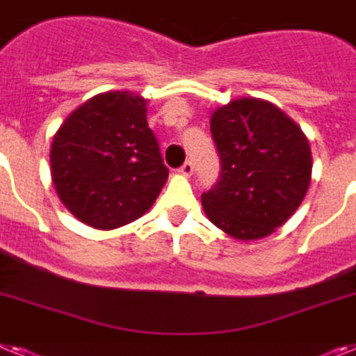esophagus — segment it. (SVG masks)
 I'll list each match as a JSON object with an SVG mask.
<instances>
[{
    "instance_id": "obj_1",
    "label": "esophagus",
    "mask_w": 356,
    "mask_h": 356,
    "mask_svg": "<svg viewBox=\"0 0 356 356\" xmlns=\"http://www.w3.org/2000/svg\"><path fill=\"white\" fill-rule=\"evenodd\" d=\"M179 172L183 173V175H186V177H190V175L193 173V163H192V161H186V163H184L183 166L179 168Z\"/></svg>"
}]
</instances>
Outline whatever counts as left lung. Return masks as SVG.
Returning a JSON list of instances; mask_svg holds the SVG:
<instances>
[{"label": "left lung", "mask_w": 356, "mask_h": 356, "mask_svg": "<svg viewBox=\"0 0 356 356\" xmlns=\"http://www.w3.org/2000/svg\"><path fill=\"white\" fill-rule=\"evenodd\" d=\"M210 130L220 177L201 201L208 219L229 237H268L297 211L312 183V148L279 106L241 97L213 110Z\"/></svg>", "instance_id": "obj_1"}]
</instances>
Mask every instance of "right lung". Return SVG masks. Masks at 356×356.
I'll list each match as a JSON object with an SVG mask.
<instances>
[{
  "label": "right lung",
  "instance_id": "add662e5",
  "mask_svg": "<svg viewBox=\"0 0 356 356\" xmlns=\"http://www.w3.org/2000/svg\"><path fill=\"white\" fill-rule=\"evenodd\" d=\"M146 103L128 90L103 92L77 106L54 136V188L92 228L115 229L139 219L168 179Z\"/></svg>",
  "mask_w": 356,
  "mask_h": 356
}]
</instances>
